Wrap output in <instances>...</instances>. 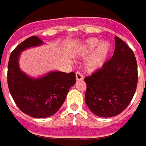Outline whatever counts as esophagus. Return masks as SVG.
Instances as JSON below:
<instances>
[{"instance_id":"obj_1","label":"esophagus","mask_w":146,"mask_h":146,"mask_svg":"<svg viewBox=\"0 0 146 146\" xmlns=\"http://www.w3.org/2000/svg\"><path fill=\"white\" fill-rule=\"evenodd\" d=\"M76 79H77V81H82L83 75L80 72H77L76 73Z\"/></svg>"}]
</instances>
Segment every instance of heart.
<instances>
[{
	"instance_id": "1",
	"label": "heart",
	"mask_w": 146,
	"mask_h": 146,
	"mask_svg": "<svg viewBox=\"0 0 146 146\" xmlns=\"http://www.w3.org/2000/svg\"><path fill=\"white\" fill-rule=\"evenodd\" d=\"M111 49V45L108 41L99 43L98 38H90L77 48L75 54L79 57H86L94 51L86 63V69L89 72H94L103 66Z\"/></svg>"
}]
</instances>
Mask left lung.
<instances>
[{
	"mask_svg": "<svg viewBox=\"0 0 146 146\" xmlns=\"http://www.w3.org/2000/svg\"><path fill=\"white\" fill-rule=\"evenodd\" d=\"M112 58L91 76L85 78V101L100 117L121 113L133 99L137 85V64L134 53L121 38L115 37Z\"/></svg>",
	"mask_w": 146,
	"mask_h": 146,
	"instance_id": "obj_1",
	"label": "left lung"
}]
</instances>
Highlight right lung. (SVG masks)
Instances as JSON below:
<instances>
[{
  "mask_svg": "<svg viewBox=\"0 0 146 146\" xmlns=\"http://www.w3.org/2000/svg\"><path fill=\"white\" fill-rule=\"evenodd\" d=\"M43 42L37 36L27 38L10 54L7 82L9 92L18 108L34 118L52 116L62 106L69 88L76 83L73 72L51 71L40 78H31L19 67L21 52Z\"/></svg>",
  "mask_w": 146,
  "mask_h": 146,
  "instance_id": "right-lung-1",
  "label": "right lung"
}]
</instances>
